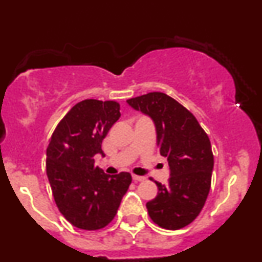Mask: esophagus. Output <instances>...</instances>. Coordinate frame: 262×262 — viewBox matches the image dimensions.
Segmentation results:
<instances>
[{"instance_id": "1", "label": "esophagus", "mask_w": 262, "mask_h": 262, "mask_svg": "<svg viewBox=\"0 0 262 262\" xmlns=\"http://www.w3.org/2000/svg\"><path fill=\"white\" fill-rule=\"evenodd\" d=\"M132 177H133V181L134 182H141V181H144V180H145V177H143V176L133 175Z\"/></svg>"}]
</instances>
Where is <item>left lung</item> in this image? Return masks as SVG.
Returning <instances> with one entry per match:
<instances>
[{
	"instance_id": "8db88e82",
	"label": "left lung",
	"mask_w": 262,
	"mask_h": 262,
	"mask_svg": "<svg viewBox=\"0 0 262 262\" xmlns=\"http://www.w3.org/2000/svg\"><path fill=\"white\" fill-rule=\"evenodd\" d=\"M155 123L156 143L167 158L170 179L158 186V196L146 203L149 217L164 229L177 230L197 218L208 197L214 165L208 135L187 108L162 92L127 100Z\"/></svg>"
}]
</instances>
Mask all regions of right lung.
<instances>
[{
    "label": "right lung",
    "instance_id": "right-lung-1",
    "mask_svg": "<svg viewBox=\"0 0 262 262\" xmlns=\"http://www.w3.org/2000/svg\"><path fill=\"white\" fill-rule=\"evenodd\" d=\"M116 101L83 100L56 125L47 149V175L56 206L68 222L98 230L116 217L132 183L129 172L107 175L95 167L102 140L119 119Z\"/></svg>",
    "mask_w": 262,
    "mask_h": 262
}]
</instances>
